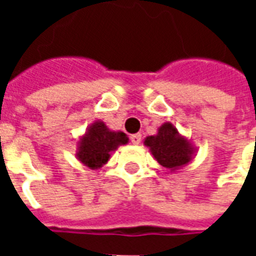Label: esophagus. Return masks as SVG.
<instances>
[{
  "instance_id": "esophagus-1",
  "label": "esophagus",
  "mask_w": 256,
  "mask_h": 256,
  "mask_svg": "<svg viewBox=\"0 0 256 256\" xmlns=\"http://www.w3.org/2000/svg\"><path fill=\"white\" fill-rule=\"evenodd\" d=\"M130 141H132L134 145H138L140 142H141V134H133V136L130 137Z\"/></svg>"
}]
</instances>
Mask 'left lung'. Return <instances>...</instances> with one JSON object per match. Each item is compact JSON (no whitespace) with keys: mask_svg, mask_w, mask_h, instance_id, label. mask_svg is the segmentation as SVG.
<instances>
[{"mask_svg":"<svg viewBox=\"0 0 256 256\" xmlns=\"http://www.w3.org/2000/svg\"><path fill=\"white\" fill-rule=\"evenodd\" d=\"M144 144L150 148L158 163L170 172L186 166L194 154L190 141L178 133L170 122L162 124L156 136L146 137Z\"/></svg>","mask_w":256,"mask_h":256,"instance_id":"1","label":"left lung"}]
</instances>
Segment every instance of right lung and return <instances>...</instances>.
<instances>
[{"mask_svg":"<svg viewBox=\"0 0 256 256\" xmlns=\"http://www.w3.org/2000/svg\"><path fill=\"white\" fill-rule=\"evenodd\" d=\"M128 142L126 134L122 132H112L106 128V123L96 120L88 128L84 137L79 140L76 158L84 166L97 170L110 160L111 154L119 145Z\"/></svg>","mask_w":256,"mask_h":256,"instance_id":"obj_1","label":"right lung"}]
</instances>
